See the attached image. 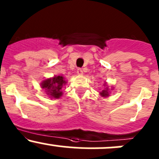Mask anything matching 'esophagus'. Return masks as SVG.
<instances>
[{
    "label": "esophagus",
    "mask_w": 159,
    "mask_h": 159,
    "mask_svg": "<svg viewBox=\"0 0 159 159\" xmlns=\"http://www.w3.org/2000/svg\"><path fill=\"white\" fill-rule=\"evenodd\" d=\"M77 73H78V75H83V70L81 69V68H78V70H77Z\"/></svg>",
    "instance_id": "obj_1"
}]
</instances>
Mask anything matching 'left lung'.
I'll list each match as a JSON object with an SVG mask.
<instances>
[{
  "instance_id": "1",
  "label": "left lung",
  "mask_w": 159,
  "mask_h": 159,
  "mask_svg": "<svg viewBox=\"0 0 159 159\" xmlns=\"http://www.w3.org/2000/svg\"><path fill=\"white\" fill-rule=\"evenodd\" d=\"M108 88H107V89L106 90H103V91H102V92L101 93V96H103V97H107V96H108V95H109V93H108Z\"/></svg>"
}]
</instances>
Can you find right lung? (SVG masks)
<instances>
[{"mask_svg": "<svg viewBox=\"0 0 159 159\" xmlns=\"http://www.w3.org/2000/svg\"><path fill=\"white\" fill-rule=\"evenodd\" d=\"M66 83V81L62 76H55L54 78H48L43 81L41 84L42 88L46 90L49 97L58 98L62 94L61 89Z\"/></svg>", "mask_w": 159, "mask_h": 159, "instance_id": "right-lung-1", "label": "right lung"}]
</instances>
